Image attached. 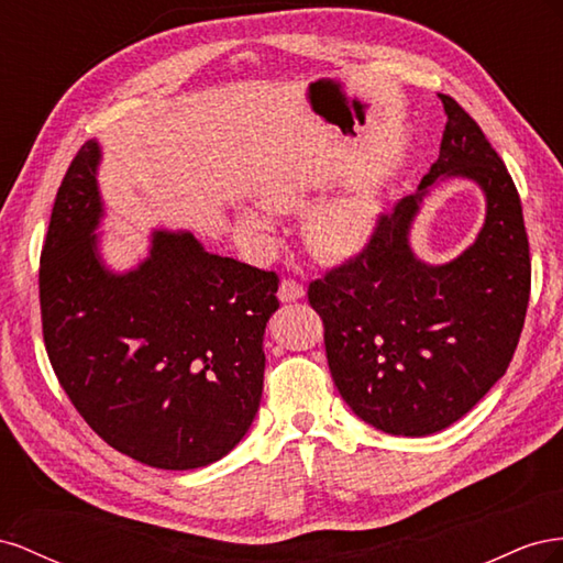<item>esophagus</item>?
I'll return each instance as SVG.
<instances>
[{
    "mask_svg": "<svg viewBox=\"0 0 563 563\" xmlns=\"http://www.w3.org/2000/svg\"><path fill=\"white\" fill-rule=\"evenodd\" d=\"M303 297V287L299 280L295 278H285L278 287V299L280 301H297Z\"/></svg>",
    "mask_w": 563,
    "mask_h": 563,
    "instance_id": "esophagus-1",
    "label": "esophagus"
}]
</instances>
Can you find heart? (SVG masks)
<instances>
[{"label":"heart","mask_w":563,"mask_h":563,"mask_svg":"<svg viewBox=\"0 0 563 563\" xmlns=\"http://www.w3.org/2000/svg\"><path fill=\"white\" fill-rule=\"evenodd\" d=\"M266 205L273 210H287L295 198L283 188H271L266 192ZM245 223L254 231H268V219L260 212H245ZM373 212L361 198H340L320 205L309 219V238L313 247L325 254H353L363 247L371 235Z\"/></svg>","instance_id":"heart-1"}]
</instances>
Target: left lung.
<instances>
[{
  "instance_id": "8db88e82",
  "label": "left lung",
  "mask_w": 563,
  "mask_h": 563,
  "mask_svg": "<svg viewBox=\"0 0 563 563\" xmlns=\"http://www.w3.org/2000/svg\"><path fill=\"white\" fill-rule=\"evenodd\" d=\"M439 99L445 132L420 188L377 217L356 256L309 285L336 389L361 420L394 437L437 433L488 394L517 351L531 297L519 190L470 112ZM448 175L485 188L487 223L457 261L429 267L407 231L428 186Z\"/></svg>"
}]
</instances>
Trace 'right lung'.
<instances>
[{"label":"right lung","mask_w":563,"mask_h":563,"mask_svg":"<svg viewBox=\"0 0 563 563\" xmlns=\"http://www.w3.org/2000/svg\"><path fill=\"white\" fill-rule=\"evenodd\" d=\"M87 141L63 176L40 260L42 334L77 412L115 451L157 470H198L245 437L264 389V328L278 276L155 231L151 256L110 273Z\"/></svg>","instance_id":"obj_1"}]
</instances>
